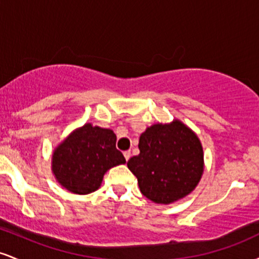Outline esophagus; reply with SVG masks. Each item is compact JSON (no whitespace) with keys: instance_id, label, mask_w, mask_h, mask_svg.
Here are the masks:
<instances>
[{"instance_id":"obj_1","label":"esophagus","mask_w":259,"mask_h":259,"mask_svg":"<svg viewBox=\"0 0 259 259\" xmlns=\"http://www.w3.org/2000/svg\"><path fill=\"white\" fill-rule=\"evenodd\" d=\"M130 156H132V153H130V151H125V152H124V157H125L126 160H129Z\"/></svg>"}]
</instances>
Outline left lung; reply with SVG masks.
I'll list each match as a JSON object with an SVG mask.
<instances>
[{"label":"left lung","instance_id":"1","mask_svg":"<svg viewBox=\"0 0 259 259\" xmlns=\"http://www.w3.org/2000/svg\"><path fill=\"white\" fill-rule=\"evenodd\" d=\"M139 150L127 160V168L138 178L141 194L154 203H173L194 191L201 180V141L180 120L147 127L140 136Z\"/></svg>","mask_w":259,"mask_h":259}]
</instances>
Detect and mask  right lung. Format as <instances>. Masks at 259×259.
Instances as JSON below:
<instances>
[{
  "label": "right lung",
  "instance_id": "obj_1",
  "mask_svg": "<svg viewBox=\"0 0 259 259\" xmlns=\"http://www.w3.org/2000/svg\"><path fill=\"white\" fill-rule=\"evenodd\" d=\"M115 141L113 130L90 123L74 130L53 151L52 171L56 179L73 194L96 191L108 169L125 163Z\"/></svg>",
  "mask_w": 259,
  "mask_h": 259
}]
</instances>
